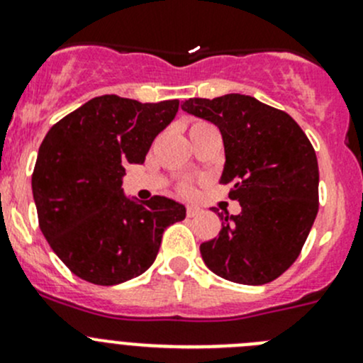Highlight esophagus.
Wrapping results in <instances>:
<instances>
[{"label": "esophagus", "mask_w": 363, "mask_h": 363, "mask_svg": "<svg viewBox=\"0 0 363 363\" xmlns=\"http://www.w3.org/2000/svg\"><path fill=\"white\" fill-rule=\"evenodd\" d=\"M200 212H202V208L199 207V205H188V208H186V214H188V218H195V216H199Z\"/></svg>", "instance_id": "1"}]
</instances>
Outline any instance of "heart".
Returning a JSON list of instances; mask_svg holds the SVG:
<instances>
[{"label": "heart", "instance_id": "heart-1", "mask_svg": "<svg viewBox=\"0 0 363 363\" xmlns=\"http://www.w3.org/2000/svg\"><path fill=\"white\" fill-rule=\"evenodd\" d=\"M208 128H212L208 123H203V121H193V123H189V128H188L189 137H193V135L200 133V131H203V130H208ZM182 191L188 193L189 188H182Z\"/></svg>", "mask_w": 363, "mask_h": 363}]
</instances>
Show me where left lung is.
Instances as JSON below:
<instances>
[{"mask_svg":"<svg viewBox=\"0 0 363 363\" xmlns=\"http://www.w3.org/2000/svg\"><path fill=\"white\" fill-rule=\"evenodd\" d=\"M182 111L219 128V182H232L230 199L240 203V214L221 212L219 235L200 246L203 263L239 284L277 279L300 255L318 214L320 172L309 138L286 112L246 94L189 98Z\"/></svg>","mask_w":363,"mask_h":363,"instance_id":"obj_1","label":"left lung"}]
</instances>
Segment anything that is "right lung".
Instances as JSON below:
<instances>
[{
	"mask_svg": "<svg viewBox=\"0 0 363 363\" xmlns=\"http://www.w3.org/2000/svg\"><path fill=\"white\" fill-rule=\"evenodd\" d=\"M179 100L140 104L96 96L54 124L36 156L31 188L40 230L80 279L112 286L155 263L164 228L186 218L167 196H126V167L142 164L174 121Z\"/></svg>",
	"mask_w": 363,
	"mask_h": 363,
	"instance_id": "obj_1",
	"label": "right lung"
}]
</instances>
